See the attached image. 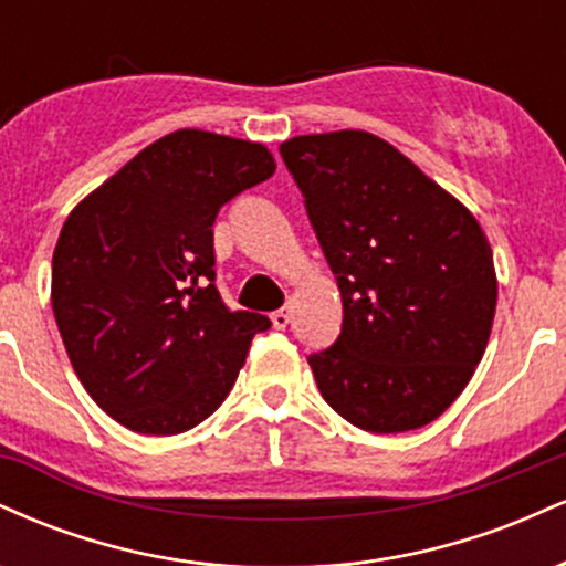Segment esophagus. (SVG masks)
<instances>
[{"label":"esophagus","mask_w":566,"mask_h":566,"mask_svg":"<svg viewBox=\"0 0 566 566\" xmlns=\"http://www.w3.org/2000/svg\"><path fill=\"white\" fill-rule=\"evenodd\" d=\"M290 319H292V314H290L287 305H284V308H279V311H274V314H271V322H274V327H276V329H284V327H287Z\"/></svg>","instance_id":"esophagus-1"}]
</instances>
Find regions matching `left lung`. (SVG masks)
Instances as JSON below:
<instances>
[{
  "instance_id": "1",
  "label": "left lung",
  "mask_w": 566,
  "mask_h": 566,
  "mask_svg": "<svg viewBox=\"0 0 566 566\" xmlns=\"http://www.w3.org/2000/svg\"><path fill=\"white\" fill-rule=\"evenodd\" d=\"M279 154L343 297L340 335L308 356L324 401L361 431L428 426L490 340L497 279L482 226L378 135H301Z\"/></svg>"
}]
</instances>
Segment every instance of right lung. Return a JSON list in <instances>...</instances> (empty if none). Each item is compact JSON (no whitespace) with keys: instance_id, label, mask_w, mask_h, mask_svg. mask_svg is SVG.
Returning a JSON list of instances; mask_svg holds the SVG:
<instances>
[{"instance_id":"add662e5","label":"right lung","mask_w":566,"mask_h":566,"mask_svg":"<svg viewBox=\"0 0 566 566\" xmlns=\"http://www.w3.org/2000/svg\"><path fill=\"white\" fill-rule=\"evenodd\" d=\"M274 170L261 143L178 129L71 210L53 252V314L76 378L116 423L172 437L229 396L271 322L220 301L212 223Z\"/></svg>"}]
</instances>
